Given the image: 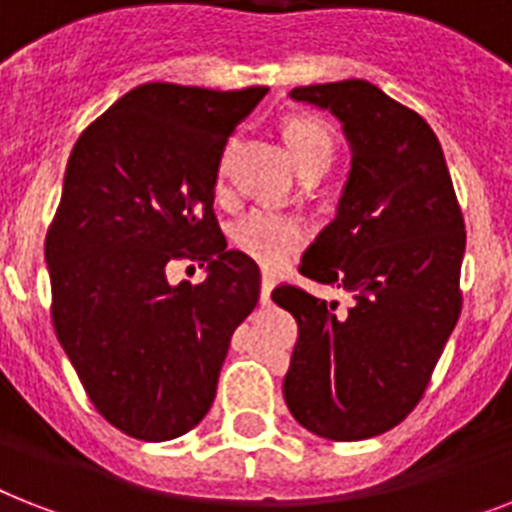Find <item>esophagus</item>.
<instances>
[{
    "mask_svg": "<svg viewBox=\"0 0 512 512\" xmlns=\"http://www.w3.org/2000/svg\"><path fill=\"white\" fill-rule=\"evenodd\" d=\"M273 286H276V276H273V273H263V278H260V302H263V305L270 302Z\"/></svg>",
    "mask_w": 512,
    "mask_h": 512,
    "instance_id": "obj_1",
    "label": "esophagus"
}]
</instances>
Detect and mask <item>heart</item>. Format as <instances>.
I'll use <instances>...</instances> for the list:
<instances>
[{
  "instance_id": "1",
  "label": "heart",
  "mask_w": 512,
  "mask_h": 512,
  "mask_svg": "<svg viewBox=\"0 0 512 512\" xmlns=\"http://www.w3.org/2000/svg\"><path fill=\"white\" fill-rule=\"evenodd\" d=\"M284 141L299 170L323 165L334 155V136L315 118H292L284 126ZM307 242V226L297 215L278 210H249L236 220L234 244L263 268H281Z\"/></svg>"
}]
</instances>
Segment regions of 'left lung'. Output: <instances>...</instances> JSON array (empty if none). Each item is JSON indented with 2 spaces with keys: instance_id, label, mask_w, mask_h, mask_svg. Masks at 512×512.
I'll list each match as a JSON object with an SVG mask.
<instances>
[{
  "instance_id": "left-lung-1",
  "label": "left lung",
  "mask_w": 512,
  "mask_h": 512,
  "mask_svg": "<svg viewBox=\"0 0 512 512\" xmlns=\"http://www.w3.org/2000/svg\"><path fill=\"white\" fill-rule=\"evenodd\" d=\"M350 141L336 218L299 273L350 294V307L299 286L273 302L299 326L284 400L307 431L357 442L394 429L421 402L460 318L465 223L442 144L410 107L360 78L297 86Z\"/></svg>"
}]
</instances>
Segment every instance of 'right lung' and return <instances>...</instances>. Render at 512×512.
Segmentation results:
<instances>
[{
    "label": "right lung",
    "instance_id": "add662e5",
    "mask_svg": "<svg viewBox=\"0 0 512 512\" xmlns=\"http://www.w3.org/2000/svg\"><path fill=\"white\" fill-rule=\"evenodd\" d=\"M265 91L141 83L70 152L44 247L52 323L94 407L141 442L205 418L260 299V270L228 249L213 202L228 136ZM176 259L207 262L208 278L170 285Z\"/></svg>",
    "mask_w": 512,
    "mask_h": 512
}]
</instances>
